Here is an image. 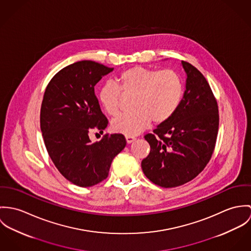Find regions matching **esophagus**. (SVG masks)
<instances>
[{"mask_svg":"<svg viewBox=\"0 0 251 251\" xmlns=\"http://www.w3.org/2000/svg\"><path fill=\"white\" fill-rule=\"evenodd\" d=\"M134 140H136L135 137H132V136H127V137H126V142H127L128 144L132 143Z\"/></svg>","mask_w":251,"mask_h":251,"instance_id":"esophagus-1","label":"esophagus"}]
</instances>
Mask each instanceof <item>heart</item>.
<instances>
[{"instance_id": "1", "label": "heart", "mask_w": 251, "mask_h": 251, "mask_svg": "<svg viewBox=\"0 0 251 251\" xmlns=\"http://www.w3.org/2000/svg\"><path fill=\"white\" fill-rule=\"evenodd\" d=\"M121 93L133 96V111L112 119V130L124 136H136L151 120L161 124L174 114L182 99L183 83L172 70L131 67L119 75L117 85L106 83L99 89V103L108 114L116 115L119 112Z\"/></svg>"}]
</instances>
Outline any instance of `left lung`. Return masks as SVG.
<instances>
[{
	"instance_id": "1",
	"label": "left lung",
	"mask_w": 251,
	"mask_h": 251,
	"mask_svg": "<svg viewBox=\"0 0 251 251\" xmlns=\"http://www.w3.org/2000/svg\"><path fill=\"white\" fill-rule=\"evenodd\" d=\"M186 89L174 114L144 139L150 145L142 160L144 175L163 188L193 180L209 163L218 136L219 109L204 76L186 61Z\"/></svg>"
}]
</instances>
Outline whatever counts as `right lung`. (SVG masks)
I'll list each match as a JSON object with an SVG mask.
<instances>
[{"label":"right lung","instance_id":"1","mask_svg":"<svg viewBox=\"0 0 251 251\" xmlns=\"http://www.w3.org/2000/svg\"><path fill=\"white\" fill-rule=\"evenodd\" d=\"M112 71L92 60L72 63L56 73L43 96L40 129L46 149L58 171L79 187L105 180L113 158L126 146L121 134L94 143L88 137L89 131L103 132L108 126L94 86Z\"/></svg>","mask_w":251,"mask_h":251}]
</instances>
